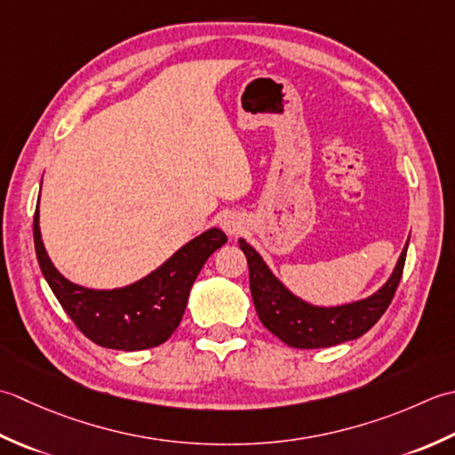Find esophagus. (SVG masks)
<instances>
[{"mask_svg": "<svg viewBox=\"0 0 455 455\" xmlns=\"http://www.w3.org/2000/svg\"><path fill=\"white\" fill-rule=\"evenodd\" d=\"M220 226L224 228L228 235H239L241 231H243V220H241V216H237V214H226L224 218H221Z\"/></svg>", "mask_w": 455, "mask_h": 455, "instance_id": "34e87169", "label": "esophagus"}]
</instances>
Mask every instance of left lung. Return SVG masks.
I'll list each match as a JSON object with an SVG mask.
<instances>
[{
  "label": "left lung",
  "mask_w": 455,
  "mask_h": 455,
  "mask_svg": "<svg viewBox=\"0 0 455 455\" xmlns=\"http://www.w3.org/2000/svg\"><path fill=\"white\" fill-rule=\"evenodd\" d=\"M239 247L247 257L249 286H251L257 316L263 326L286 346L316 349L357 339L375 326L391 304L396 286L401 283L409 243L404 245L393 275L381 289L363 300L330 306V308L308 304L294 296L276 279L263 257L245 239H239Z\"/></svg>",
  "instance_id": "1"
}]
</instances>
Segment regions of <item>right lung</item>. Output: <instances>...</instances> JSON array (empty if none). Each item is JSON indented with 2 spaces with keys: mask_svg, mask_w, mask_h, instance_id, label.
Instances as JSON below:
<instances>
[{
  "mask_svg": "<svg viewBox=\"0 0 455 455\" xmlns=\"http://www.w3.org/2000/svg\"><path fill=\"white\" fill-rule=\"evenodd\" d=\"M33 237L44 279L76 328L94 344L122 351L151 349L172 336L200 268L228 241L224 231L212 228L188 241L145 279L124 289L94 291L64 279L52 265L41 239L39 206L35 210Z\"/></svg>",
  "mask_w": 455,
  "mask_h": 455,
  "instance_id": "1",
  "label": "right lung"
}]
</instances>
